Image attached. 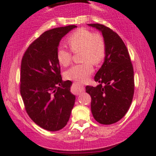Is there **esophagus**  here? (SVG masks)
<instances>
[{"label": "esophagus", "instance_id": "obj_1", "mask_svg": "<svg viewBox=\"0 0 156 156\" xmlns=\"http://www.w3.org/2000/svg\"><path fill=\"white\" fill-rule=\"evenodd\" d=\"M76 85V91L78 94H80V92L83 91L84 89H85V87L83 85L80 84V83H74Z\"/></svg>", "mask_w": 156, "mask_h": 156}]
</instances>
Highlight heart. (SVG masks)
I'll use <instances>...</instances> for the list:
<instances>
[{
	"instance_id": "obj_1",
	"label": "heart",
	"mask_w": 156,
	"mask_h": 156,
	"mask_svg": "<svg viewBox=\"0 0 156 156\" xmlns=\"http://www.w3.org/2000/svg\"><path fill=\"white\" fill-rule=\"evenodd\" d=\"M66 42L73 52L81 51V64L75 65L65 72L68 80L80 83L86 81L94 71L91 63L99 64L106 54V43L104 37L86 29H78L69 36ZM57 60L63 67L71 63L72 52L63 47L57 49Z\"/></svg>"
}]
</instances>
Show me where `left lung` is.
<instances>
[{"mask_svg": "<svg viewBox=\"0 0 156 156\" xmlns=\"http://www.w3.org/2000/svg\"><path fill=\"white\" fill-rule=\"evenodd\" d=\"M88 25L101 31L106 56L94 77L99 84L96 87L87 86L86 91L91 97L90 108L94 119L102 125H112L125 115L133 101V64L127 47L117 33L100 23Z\"/></svg>", "mask_w": 156, "mask_h": 156, "instance_id": "1", "label": "left lung"}]
</instances>
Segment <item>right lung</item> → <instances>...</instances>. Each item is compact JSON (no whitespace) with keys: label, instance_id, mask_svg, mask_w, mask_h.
Here are the masks:
<instances>
[{"label":"right lung","instance_id":"obj_1","mask_svg":"<svg viewBox=\"0 0 156 156\" xmlns=\"http://www.w3.org/2000/svg\"><path fill=\"white\" fill-rule=\"evenodd\" d=\"M75 25L48 30L29 45L21 64L20 92L29 117L43 129L58 131L68 123L76 96L62 81L57 49Z\"/></svg>","mask_w":156,"mask_h":156}]
</instances>
